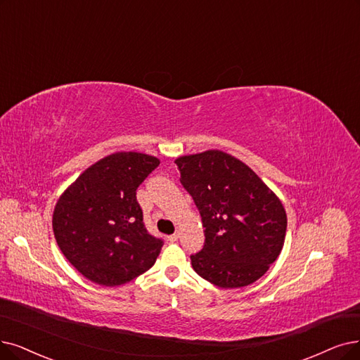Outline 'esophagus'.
Wrapping results in <instances>:
<instances>
[{"instance_id":"esophagus-1","label":"esophagus","mask_w":360,"mask_h":360,"mask_svg":"<svg viewBox=\"0 0 360 360\" xmlns=\"http://www.w3.org/2000/svg\"><path fill=\"white\" fill-rule=\"evenodd\" d=\"M179 238H180V233H172V235L168 236V240H169V242H177Z\"/></svg>"}]
</instances>
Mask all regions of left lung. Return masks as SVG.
<instances>
[{
  "label": "left lung",
  "instance_id": "1",
  "mask_svg": "<svg viewBox=\"0 0 360 360\" xmlns=\"http://www.w3.org/2000/svg\"><path fill=\"white\" fill-rule=\"evenodd\" d=\"M176 164L205 229L204 248L191 255L193 270L220 288L260 279L285 242L279 198L248 165L221 150L180 156Z\"/></svg>",
  "mask_w": 360,
  "mask_h": 360
}]
</instances>
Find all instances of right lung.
<instances>
[{
	"mask_svg": "<svg viewBox=\"0 0 360 360\" xmlns=\"http://www.w3.org/2000/svg\"><path fill=\"white\" fill-rule=\"evenodd\" d=\"M158 165L150 155L112 153L85 169L57 200L54 238L82 276L118 286L155 264L164 240L146 230L136 191Z\"/></svg>",
	"mask_w": 360,
	"mask_h": 360,
	"instance_id": "obj_1",
	"label": "right lung"
}]
</instances>
